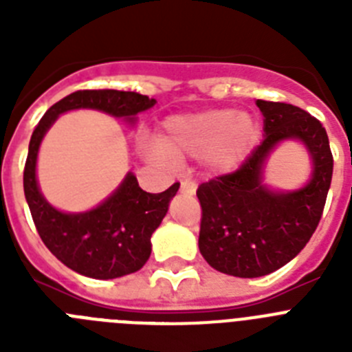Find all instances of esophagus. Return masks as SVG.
<instances>
[{
  "mask_svg": "<svg viewBox=\"0 0 352 352\" xmlns=\"http://www.w3.org/2000/svg\"><path fill=\"white\" fill-rule=\"evenodd\" d=\"M179 190L183 194H195V183L190 182V179H183L182 185H179Z\"/></svg>",
  "mask_w": 352,
  "mask_h": 352,
  "instance_id": "obj_1",
  "label": "esophagus"
}]
</instances>
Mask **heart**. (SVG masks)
I'll return each mask as SVG.
<instances>
[{
	"label": "heart",
	"mask_w": 352,
	"mask_h": 352,
	"mask_svg": "<svg viewBox=\"0 0 352 352\" xmlns=\"http://www.w3.org/2000/svg\"><path fill=\"white\" fill-rule=\"evenodd\" d=\"M259 139V123L236 109H211L206 113L170 118L162 135L157 157H206L214 170H231Z\"/></svg>",
	"instance_id": "obj_1"
}]
</instances>
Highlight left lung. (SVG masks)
Wrapping results in <instances>:
<instances>
[{
    "mask_svg": "<svg viewBox=\"0 0 352 352\" xmlns=\"http://www.w3.org/2000/svg\"><path fill=\"white\" fill-rule=\"evenodd\" d=\"M264 116V141L236 170L214 176L197 188L201 203L199 250L211 268L241 278L276 272L312 238L328 197L333 155L317 118L284 102L257 100ZM284 138H300L314 160L309 185L276 195L260 183L271 149Z\"/></svg>",
    "mask_w": 352,
    "mask_h": 352,
    "instance_id": "obj_1",
    "label": "left lung"
}]
</instances>
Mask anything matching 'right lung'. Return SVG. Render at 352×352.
I'll use <instances>...</instances> for the list:
<instances>
[{
    "label": "right lung",
    "mask_w": 352,
    "mask_h": 352,
    "mask_svg": "<svg viewBox=\"0 0 352 352\" xmlns=\"http://www.w3.org/2000/svg\"><path fill=\"white\" fill-rule=\"evenodd\" d=\"M155 104L157 100L153 98L133 91L79 89L56 102L33 130L24 166L28 206L45 247L65 266L80 275L107 280L141 270L151 254V234L166 217L179 183L160 194H149L139 186L133 174H126L120 188L95 210L61 213L42 197L36 185V153L43 133L56 118L70 109H98L133 121L135 114Z\"/></svg>",
    "instance_id": "add662e5"
}]
</instances>
